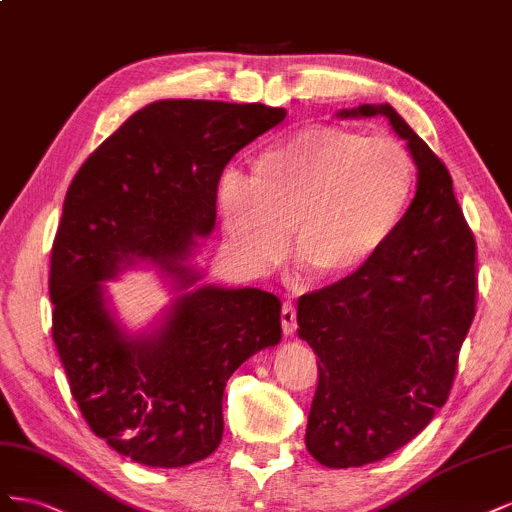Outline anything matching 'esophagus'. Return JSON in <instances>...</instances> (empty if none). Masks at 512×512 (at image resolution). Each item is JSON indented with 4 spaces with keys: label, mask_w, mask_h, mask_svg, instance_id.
I'll return each instance as SVG.
<instances>
[{
    "label": "esophagus",
    "mask_w": 512,
    "mask_h": 512,
    "mask_svg": "<svg viewBox=\"0 0 512 512\" xmlns=\"http://www.w3.org/2000/svg\"><path fill=\"white\" fill-rule=\"evenodd\" d=\"M281 324H283V332L287 334V337H291V334H294L296 328H298V324H296V306L291 304V302L283 304Z\"/></svg>",
    "instance_id": "esophagus-1"
}]
</instances>
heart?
Returning a JSON list of instances; mask_svg holds the SVG:
<instances>
[{
    "label": "heart",
    "instance_id": "b5f03b06",
    "mask_svg": "<svg viewBox=\"0 0 512 512\" xmlns=\"http://www.w3.org/2000/svg\"><path fill=\"white\" fill-rule=\"evenodd\" d=\"M416 195V160L392 137L311 124L255 156L246 182L229 175L218 208L229 248L253 272L296 255L319 279L343 283L371 268Z\"/></svg>",
    "mask_w": 512,
    "mask_h": 512
}]
</instances>
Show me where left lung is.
<instances>
[{"label":"left lung","instance_id":"8db88e82","mask_svg":"<svg viewBox=\"0 0 512 512\" xmlns=\"http://www.w3.org/2000/svg\"><path fill=\"white\" fill-rule=\"evenodd\" d=\"M337 115H384L418 169L410 214L375 264L298 300V337L319 358L306 450L341 470L392 455L446 403L476 313V244L448 169L388 102Z\"/></svg>","mask_w":512,"mask_h":512}]
</instances>
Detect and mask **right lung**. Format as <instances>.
<instances>
[{"mask_svg": "<svg viewBox=\"0 0 512 512\" xmlns=\"http://www.w3.org/2000/svg\"><path fill=\"white\" fill-rule=\"evenodd\" d=\"M285 109L158 100L139 109L72 180L51 251L53 341L90 429L148 467L206 459L223 437V392L244 360L281 341V300L199 285L193 257L216 223V188L244 145ZM150 263L176 298L130 335L105 280Z\"/></svg>", "mask_w": 512, "mask_h": 512, "instance_id": "add662e5", "label": "right lung"}]
</instances>
